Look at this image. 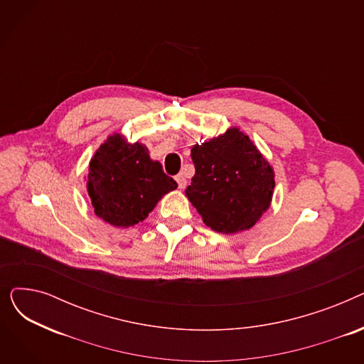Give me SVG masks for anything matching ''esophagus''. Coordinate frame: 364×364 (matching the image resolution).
<instances>
[{"mask_svg":"<svg viewBox=\"0 0 364 364\" xmlns=\"http://www.w3.org/2000/svg\"><path fill=\"white\" fill-rule=\"evenodd\" d=\"M176 180H177V184H178V188H184V187H186L187 181H186V177H184L183 174H178V176L176 177Z\"/></svg>","mask_w":364,"mask_h":364,"instance_id":"1","label":"esophagus"}]
</instances>
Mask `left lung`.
<instances>
[{
	"label": "left lung",
	"instance_id": "1",
	"mask_svg": "<svg viewBox=\"0 0 364 364\" xmlns=\"http://www.w3.org/2000/svg\"><path fill=\"white\" fill-rule=\"evenodd\" d=\"M195 176L186 196L214 232L250 230L270 208L274 171L239 128L192 147Z\"/></svg>",
	"mask_w": 364,
	"mask_h": 364
}]
</instances>
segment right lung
<instances>
[{
  "mask_svg": "<svg viewBox=\"0 0 364 364\" xmlns=\"http://www.w3.org/2000/svg\"><path fill=\"white\" fill-rule=\"evenodd\" d=\"M177 188L141 143L112 134L90 161L87 190L94 213L114 227L143 221L164 195Z\"/></svg>",
  "mask_w": 364,
  "mask_h": 364,
  "instance_id": "right-lung-1",
  "label": "right lung"
}]
</instances>
